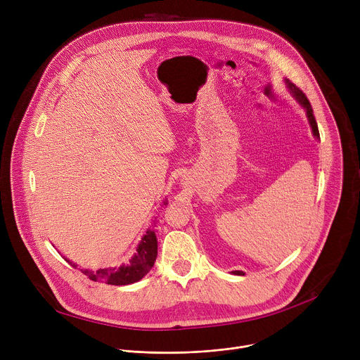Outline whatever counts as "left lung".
<instances>
[{
	"label": "left lung",
	"mask_w": 360,
	"mask_h": 360,
	"mask_svg": "<svg viewBox=\"0 0 360 360\" xmlns=\"http://www.w3.org/2000/svg\"><path fill=\"white\" fill-rule=\"evenodd\" d=\"M286 85H288V88H289V91H290V94L293 95V98L299 102V104L304 108V111H306V115H307V121H309V124H311V127H312V132H314V135H315V138H319V129H318V124H316V120H315V115H314V110H312V105H311V102H309V99L306 98V95L295 85V84H292L289 79H286ZM233 274L235 275H243V272H240V271H233Z\"/></svg>",
	"instance_id": "obj_1"
}]
</instances>
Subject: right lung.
<instances>
[{
	"label": "right lung",
	"instance_id": "add662e5",
	"mask_svg": "<svg viewBox=\"0 0 360 360\" xmlns=\"http://www.w3.org/2000/svg\"><path fill=\"white\" fill-rule=\"evenodd\" d=\"M157 255H158L157 235L153 231L148 229L136 248V253L132 256L128 265H122L120 268L98 269L95 272H91L88 269L85 271L81 269V272L95 282H105L108 285H129L141 281L152 269L153 264H155ZM68 264L77 268V265L72 264L71 261H68Z\"/></svg>",
	"mask_w": 360,
	"mask_h": 360
}]
</instances>
